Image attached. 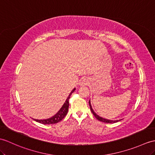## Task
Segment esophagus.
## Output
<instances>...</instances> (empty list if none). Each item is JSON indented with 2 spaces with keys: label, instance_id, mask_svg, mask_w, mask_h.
Segmentation results:
<instances>
[{
  "label": "esophagus",
  "instance_id": "1",
  "mask_svg": "<svg viewBox=\"0 0 155 155\" xmlns=\"http://www.w3.org/2000/svg\"><path fill=\"white\" fill-rule=\"evenodd\" d=\"M87 83H88L87 79H86V78H82L80 81V83L79 84H80V85H81V86H84V85L87 84Z\"/></svg>",
  "mask_w": 155,
  "mask_h": 155
}]
</instances>
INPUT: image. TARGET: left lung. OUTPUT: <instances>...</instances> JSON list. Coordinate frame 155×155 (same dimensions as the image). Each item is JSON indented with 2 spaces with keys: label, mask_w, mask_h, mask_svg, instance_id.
<instances>
[{
  "label": "left lung",
  "mask_w": 155,
  "mask_h": 155,
  "mask_svg": "<svg viewBox=\"0 0 155 155\" xmlns=\"http://www.w3.org/2000/svg\"><path fill=\"white\" fill-rule=\"evenodd\" d=\"M89 105H90V107H91V111H92V113L93 114V115H94V116H95V117H96L98 120H99V121H102V122H104V123H111V124L116 123V122H117V121H118V120L112 121V120H106V119H104V118H102V117H101L98 116V115H97V114L94 112V110H92V106H91V101H90V100H89ZM119 121H120V120H119Z\"/></svg>",
  "instance_id": "left-lung-1"
}]
</instances>
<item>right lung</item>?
I'll use <instances>...</instances> for the list:
<instances>
[{
    "label": "right lung",
    "instance_id": "add662e5",
    "mask_svg": "<svg viewBox=\"0 0 155 155\" xmlns=\"http://www.w3.org/2000/svg\"><path fill=\"white\" fill-rule=\"evenodd\" d=\"M75 91V88H74L73 91H71L70 94L68 96L67 99L66 100L65 102L63 104L62 107L60 109V110L57 112L55 116H53L51 118L46 119V120H34L35 121L39 122V123L42 124H57L61 121L65 117L68 112V110H69V99L72 93H73Z\"/></svg>",
    "mask_w": 155,
    "mask_h": 155
}]
</instances>
